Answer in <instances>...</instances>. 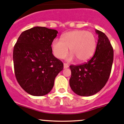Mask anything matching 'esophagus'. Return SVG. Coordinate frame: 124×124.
I'll return each mask as SVG.
<instances>
[{
	"instance_id": "obj_1",
	"label": "esophagus",
	"mask_w": 124,
	"mask_h": 124,
	"mask_svg": "<svg viewBox=\"0 0 124 124\" xmlns=\"http://www.w3.org/2000/svg\"><path fill=\"white\" fill-rule=\"evenodd\" d=\"M64 69H66V68H68V67H69V66H68V64H66V63H64Z\"/></svg>"
}]
</instances>
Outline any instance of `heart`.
<instances>
[{
  "instance_id": "b5f03b06",
  "label": "heart",
  "mask_w": 124,
  "mask_h": 124,
  "mask_svg": "<svg viewBox=\"0 0 124 124\" xmlns=\"http://www.w3.org/2000/svg\"><path fill=\"white\" fill-rule=\"evenodd\" d=\"M61 40L55 39L52 43V50L56 58L63 59L68 53L71 54L67 60L72 61L76 58L79 62H85L91 58L97 46L95 35L86 30H74L62 36Z\"/></svg>"
}]
</instances>
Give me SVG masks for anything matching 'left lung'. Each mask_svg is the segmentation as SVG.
I'll use <instances>...</instances> for the list:
<instances>
[{"label":"left lung","mask_w":124,"mask_h":124,"mask_svg":"<svg viewBox=\"0 0 124 124\" xmlns=\"http://www.w3.org/2000/svg\"><path fill=\"white\" fill-rule=\"evenodd\" d=\"M98 41L95 54L90 60L80 65H70L69 85L72 90L81 96H91L104 87L111 71L114 52L104 33L95 30Z\"/></svg>","instance_id":"obj_1"}]
</instances>
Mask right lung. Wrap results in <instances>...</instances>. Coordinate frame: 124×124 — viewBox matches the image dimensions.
<instances>
[{
    "instance_id": "right-lung-1",
    "label": "right lung",
    "mask_w": 124,
    "mask_h": 124,
    "mask_svg": "<svg viewBox=\"0 0 124 124\" xmlns=\"http://www.w3.org/2000/svg\"><path fill=\"white\" fill-rule=\"evenodd\" d=\"M56 30L35 27L23 31L13 49L15 76L21 88L34 96L48 94L56 75L63 69L62 61L54 56L52 43Z\"/></svg>"
}]
</instances>
